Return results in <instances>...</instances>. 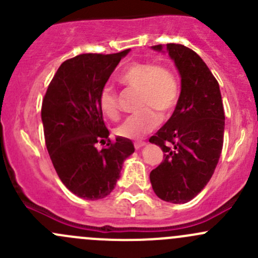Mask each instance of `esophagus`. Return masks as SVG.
Instances as JSON below:
<instances>
[{"mask_svg": "<svg viewBox=\"0 0 258 258\" xmlns=\"http://www.w3.org/2000/svg\"><path fill=\"white\" fill-rule=\"evenodd\" d=\"M145 145H146V142H144V141H137V142H135V148H136V150H140V148L144 147Z\"/></svg>", "mask_w": 258, "mask_h": 258, "instance_id": "1", "label": "esophagus"}]
</instances>
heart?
<instances>
[{"instance_id":"b5f03b06","label":"heart","mask_w":258,"mask_h":258,"mask_svg":"<svg viewBox=\"0 0 258 258\" xmlns=\"http://www.w3.org/2000/svg\"><path fill=\"white\" fill-rule=\"evenodd\" d=\"M118 80L128 87L139 90L140 112L127 117L116 128L118 136L139 139L158 126L161 116H168L177 106L179 82L175 72L165 64L137 61L127 64ZM98 107L107 118L119 117L118 97L111 85H105L98 95Z\"/></svg>"}]
</instances>
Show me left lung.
<instances>
[{"mask_svg": "<svg viewBox=\"0 0 258 258\" xmlns=\"http://www.w3.org/2000/svg\"><path fill=\"white\" fill-rule=\"evenodd\" d=\"M161 51L162 46H153ZM181 75V95L171 118L151 144L160 146L163 160L151 171L155 194L171 204H186L212 177L223 146L225 111L217 80L194 49L167 43Z\"/></svg>", "mask_w": 258, "mask_h": 258, "instance_id": "8db88e82", "label": "left lung"}]
</instances>
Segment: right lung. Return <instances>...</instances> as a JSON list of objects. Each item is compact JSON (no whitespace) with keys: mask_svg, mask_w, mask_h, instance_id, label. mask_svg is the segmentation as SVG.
Here are the masks:
<instances>
[{"mask_svg":"<svg viewBox=\"0 0 258 258\" xmlns=\"http://www.w3.org/2000/svg\"><path fill=\"white\" fill-rule=\"evenodd\" d=\"M128 51L83 53L66 59L43 97L41 117L49 158L62 183L81 199L108 196L122 163L135 151L131 140L108 139L98 107L101 88ZM98 143L106 146L98 150Z\"/></svg>","mask_w":258,"mask_h":258,"instance_id":"right-lung-1","label":"right lung"}]
</instances>
